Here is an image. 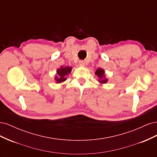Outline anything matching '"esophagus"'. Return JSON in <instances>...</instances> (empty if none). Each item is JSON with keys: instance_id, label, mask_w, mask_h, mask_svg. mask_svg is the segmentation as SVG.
I'll use <instances>...</instances> for the list:
<instances>
[{"instance_id": "obj_1", "label": "esophagus", "mask_w": 157, "mask_h": 157, "mask_svg": "<svg viewBox=\"0 0 157 157\" xmlns=\"http://www.w3.org/2000/svg\"><path fill=\"white\" fill-rule=\"evenodd\" d=\"M79 65H80V66H84L85 65V62L84 61H82V60H81V61H79Z\"/></svg>"}]
</instances>
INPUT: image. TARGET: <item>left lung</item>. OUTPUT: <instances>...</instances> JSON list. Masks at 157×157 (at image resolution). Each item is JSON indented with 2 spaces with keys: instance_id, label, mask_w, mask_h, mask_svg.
I'll list each match as a JSON object with an SVG mask.
<instances>
[{
  "instance_id": "8db88e82",
  "label": "left lung",
  "mask_w": 157,
  "mask_h": 157,
  "mask_svg": "<svg viewBox=\"0 0 157 157\" xmlns=\"http://www.w3.org/2000/svg\"><path fill=\"white\" fill-rule=\"evenodd\" d=\"M98 77L99 78V81L101 84H105L107 82V79L105 78V71H104L103 69H98L97 71L95 73Z\"/></svg>"
}]
</instances>
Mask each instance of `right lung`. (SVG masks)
Instances as JSON below:
<instances>
[{
    "mask_svg": "<svg viewBox=\"0 0 157 157\" xmlns=\"http://www.w3.org/2000/svg\"><path fill=\"white\" fill-rule=\"evenodd\" d=\"M71 69H72V68L71 67H60V69H58L57 70V75L55 77L56 82L61 83L64 82L65 80L67 79V77H66V76L71 73Z\"/></svg>",
    "mask_w": 157,
    "mask_h": 157,
    "instance_id": "obj_1",
    "label": "right lung"
}]
</instances>
